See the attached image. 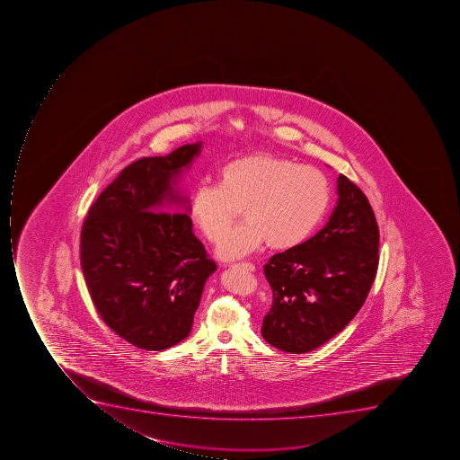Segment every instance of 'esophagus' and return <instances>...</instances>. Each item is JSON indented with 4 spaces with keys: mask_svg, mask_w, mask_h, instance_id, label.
Here are the masks:
<instances>
[{
    "mask_svg": "<svg viewBox=\"0 0 460 460\" xmlns=\"http://www.w3.org/2000/svg\"><path fill=\"white\" fill-rule=\"evenodd\" d=\"M233 268H240V269H244V270H247V271H254V264L253 263H249V261H243V263H235V264H233Z\"/></svg>",
    "mask_w": 460,
    "mask_h": 460,
    "instance_id": "34e87169",
    "label": "esophagus"
}]
</instances>
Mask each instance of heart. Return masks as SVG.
<instances>
[{
	"mask_svg": "<svg viewBox=\"0 0 460 460\" xmlns=\"http://www.w3.org/2000/svg\"><path fill=\"white\" fill-rule=\"evenodd\" d=\"M330 199V181L321 171L282 156L253 154L226 164L218 184L197 185L190 216L204 237L216 243L242 208L244 221L217 249L218 257L233 261L264 242L276 250L305 242L325 216Z\"/></svg>",
	"mask_w": 460,
	"mask_h": 460,
	"instance_id": "1",
	"label": "heart"
}]
</instances>
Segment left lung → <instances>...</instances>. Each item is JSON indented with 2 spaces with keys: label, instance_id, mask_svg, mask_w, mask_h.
<instances>
[{
  "label": "left lung",
  "instance_id": "obj_1",
  "mask_svg": "<svg viewBox=\"0 0 460 460\" xmlns=\"http://www.w3.org/2000/svg\"><path fill=\"white\" fill-rule=\"evenodd\" d=\"M337 182V207L323 230L264 266L273 304L261 335L280 351L305 354L335 337L376 279L380 232L373 207L345 175Z\"/></svg>",
  "mask_w": 460,
  "mask_h": 460
}]
</instances>
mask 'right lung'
I'll use <instances>...</instances> for the list:
<instances>
[{
	"instance_id": "add662e5",
	"label": "right lung",
	"mask_w": 460,
	"mask_h": 460,
	"mask_svg": "<svg viewBox=\"0 0 460 460\" xmlns=\"http://www.w3.org/2000/svg\"><path fill=\"white\" fill-rule=\"evenodd\" d=\"M201 146L129 164L82 227L80 263L94 308L113 332L148 351L189 337L206 280L217 270L192 233L189 199L174 187Z\"/></svg>"
}]
</instances>
